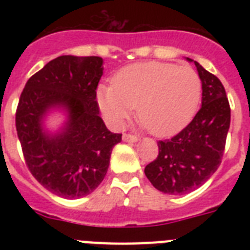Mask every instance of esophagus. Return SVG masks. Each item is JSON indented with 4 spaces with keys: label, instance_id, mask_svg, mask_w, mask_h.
<instances>
[{
    "label": "esophagus",
    "instance_id": "esophagus-1",
    "mask_svg": "<svg viewBox=\"0 0 250 250\" xmlns=\"http://www.w3.org/2000/svg\"><path fill=\"white\" fill-rule=\"evenodd\" d=\"M123 141H127V143H137L139 141V137L135 136V135H129V133H125L122 136Z\"/></svg>",
    "mask_w": 250,
    "mask_h": 250
}]
</instances>
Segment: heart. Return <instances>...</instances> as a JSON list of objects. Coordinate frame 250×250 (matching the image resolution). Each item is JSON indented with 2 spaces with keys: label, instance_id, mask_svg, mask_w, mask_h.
I'll return each instance as SVG.
<instances>
[{
  "label": "heart",
  "instance_id": "1",
  "mask_svg": "<svg viewBox=\"0 0 250 250\" xmlns=\"http://www.w3.org/2000/svg\"><path fill=\"white\" fill-rule=\"evenodd\" d=\"M201 98V80L189 66L141 62L122 68L114 86L97 88L104 117L117 128L123 127L136 107L137 118L156 136L176 132L190 121Z\"/></svg>",
  "mask_w": 250,
  "mask_h": 250
}]
</instances>
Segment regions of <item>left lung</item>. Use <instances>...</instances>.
Here are the masks:
<instances>
[{"instance_id":"left-lung-1","label":"left lung","mask_w":250,"mask_h":250,"mask_svg":"<svg viewBox=\"0 0 250 250\" xmlns=\"http://www.w3.org/2000/svg\"><path fill=\"white\" fill-rule=\"evenodd\" d=\"M187 61L194 62L201 80V109L176 136L158 141V157L144 170L153 187L167 194L188 193L217 171L231 121L229 100L221 80L196 61Z\"/></svg>"}]
</instances>
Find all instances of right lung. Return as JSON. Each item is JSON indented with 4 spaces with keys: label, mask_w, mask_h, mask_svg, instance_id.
Listing matches in <instances>:
<instances>
[{
    "label": "right lung",
    "mask_w": 250,
    "mask_h": 250,
    "mask_svg": "<svg viewBox=\"0 0 250 250\" xmlns=\"http://www.w3.org/2000/svg\"><path fill=\"white\" fill-rule=\"evenodd\" d=\"M102 74L101 57L61 56L29 78L19 98L15 125L25 164L41 186L60 197L92 193L122 140L100 117L96 89ZM53 111L65 117L56 131L46 127Z\"/></svg>",
    "instance_id": "add662e5"
}]
</instances>
